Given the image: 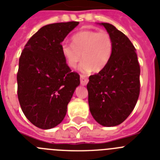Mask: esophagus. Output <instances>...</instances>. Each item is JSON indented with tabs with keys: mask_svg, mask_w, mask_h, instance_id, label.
Returning a JSON list of instances; mask_svg holds the SVG:
<instances>
[{
	"mask_svg": "<svg viewBox=\"0 0 160 160\" xmlns=\"http://www.w3.org/2000/svg\"><path fill=\"white\" fill-rule=\"evenodd\" d=\"M88 78H87L86 76L81 75V76H80V84H81V85L84 86V85H86V84H88Z\"/></svg>",
	"mask_w": 160,
	"mask_h": 160,
	"instance_id": "obj_1",
	"label": "esophagus"
}]
</instances>
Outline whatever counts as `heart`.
<instances>
[{
  "instance_id": "heart-1",
  "label": "heart",
  "mask_w": 160,
  "mask_h": 160,
  "mask_svg": "<svg viewBox=\"0 0 160 160\" xmlns=\"http://www.w3.org/2000/svg\"><path fill=\"white\" fill-rule=\"evenodd\" d=\"M72 42V45H62V53L68 66L72 68H76L80 60H84L79 68L82 73L101 72L111 59L113 41L111 35L105 31H81L73 35Z\"/></svg>"
}]
</instances>
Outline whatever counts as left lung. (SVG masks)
<instances>
[{"mask_svg":"<svg viewBox=\"0 0 160 160\" xmlns=\"http://www.w3.org/2000/svg\"><path fill=\"white\" fill-rule=\"evenodd\" d=\"M113 41L111 59L102 71L89 76L88 106L101 125L114 127L133 111L140 93V66L129 39L112 24L102 22Z\"/></svg>","mask_w":160,"mask_h":160,"instance_id":"8db88e82","label":"left lung"}]
</instances>
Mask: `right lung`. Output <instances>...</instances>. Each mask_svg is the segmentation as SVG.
<instances>
[{
  "label": "right lung",
  "instance_id": "right-lung-1",
  "mask_svg": "<svg viewBox=\"0 0 160 160\" xmlns=\"http://www.w3.org/2000/svg\"><path fill=\"white\" fill-rule=\"evenodd\" d=\"M79 22H58L42 28L28 41L19 58L18 98L27 119L42 129L58 125L80 76L72 72L62 53V42Z\"/></svg>",
  "mask_w": 160,
  "mask_h": 160
}]
</instances>
